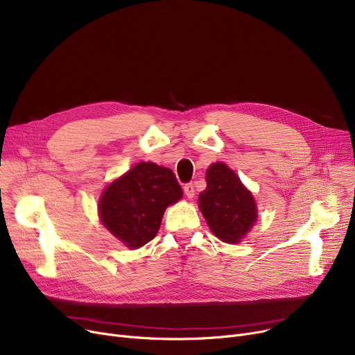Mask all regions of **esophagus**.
I'll list each match as a JSON object with an SVG mask.
<instances>
[{
    "label": "esophagus",
    "mask_w": 355,
    "mask_h": 355,
    "mask_svg": "<svg viewBox=\"0 0 355 355\" xmlns=\"http://www.w3.org/2000/svg\"><path fill=\"white\" fill-rule=\"evenodd\" d=\"M184 193L185 196H187L189 198H193L196 196V189H194V184L193 182H189L184 185Z\"/></svg>",
    "instance_id": "esophagus-1"
}]
</instances>
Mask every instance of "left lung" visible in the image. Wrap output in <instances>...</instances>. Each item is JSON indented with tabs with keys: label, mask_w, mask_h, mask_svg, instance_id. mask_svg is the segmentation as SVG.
Masks as SVG:
<instances>
[{
	"label": "left lung",
	"mask_w": 355,
	"mask_h": 355,
	"mask_svg": "<svg viewBox=\"0 0 355 355\" xmlns=\"http://www.w3.org/2000/svg\"><path fill=\"white\" fill-rule=\"evenodd\" d=\"M207 187L200 193V209L211 232L226 243H237L257 217L250 191L240 178L223 164H213L206 175Z\"/></svg>",
	"instance_id": "left-lung-1"
}]
</instances>
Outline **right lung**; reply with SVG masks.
<instances>
[{
    "label": "right lung",
    "instance_id": "right-lung-1",
    "mask_svg": "<svg viewBox=\"0 0 355 355\" xmlns=\"http://www.w3.org/2000/svg\"><path fill=\"white\" fill-rule=\"evenodd\" d=\"M181 197L170 168L139 162L107 185L99 202L101 220L128 248L138 249L157 236L165 209Z\"/></svg>",
    "mask_w": 355,
    "mask_h": 355
}]
</instances>
